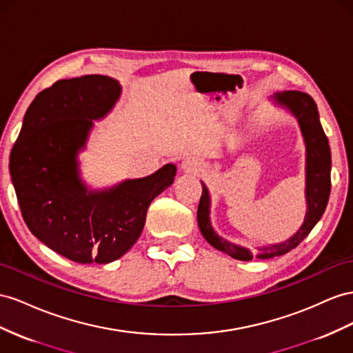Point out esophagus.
Masks as SVG:
<instances>
[{"mask_svg": "<svg viewBox=\"0 0 353 353\" xmlns=\"http://www.w3.org/2000/svg\"><path fill=\"white\" fill-rule=\"evenodd\" d=\"M202 166V161L196 157H187L183 160V163H181V168L184 170H196Z\"/></svg>", "mask_w": 353, "mask_h": 353, "instance_id": "1", "label": "esophagus"}]
</instances>
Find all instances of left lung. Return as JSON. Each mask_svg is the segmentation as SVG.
<instances>
[{
    "label": "left lung",
    "instance_id": "1",
    "mask_svg": "<svg viewBox=\"0 0 353 353\" xmlns=\"http://www.w3.org/2000/svg\"><path fill=\"white\" fill-rule=\"evenodd\" d=\"M273 99L278 102V105L287 108L297 119L304 144H306V192L304 193H306L307 209L301 227L290 239L259 248L260 254L256 255V259L261 260L273 259V256H279L294 250L321 220L322 214L325 212L331 192V151L328 138L321 126L315 101L312 99L310 94L299 90H283L276 93ZM202 187V197H200L197 208V223L206 242L211 243L215 250L230 255L236 260H252L254 254L248 248L228 242L214 232L211 218H209L211 197H209V192L203 183Z\"/></svg>",
    "mask_w": 353,
    "mask_h": 353
}]
</instances>
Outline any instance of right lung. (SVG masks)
I'll use <instances>...</instances> for the list:
<instances>
[{"label": "right lung", "instance_id": "right-lung-1", "mask_svg": "<svg viewBox=\"0 0 353 353\" xmlns=\"http://www.w3.org/2000/svg\"><path fill=\"white\" fill-rule=\"evenodd\" d=\"M121 85L107 75L59 80L26 110L10 154V175L31 233L65 259L107 264L138 241L150 203L174 183L168 163L144 178L89 190L79 170L93 120L105 117Z\"/></svg>", "mask_w": 353, "mask_h": 353}]
</instances>
